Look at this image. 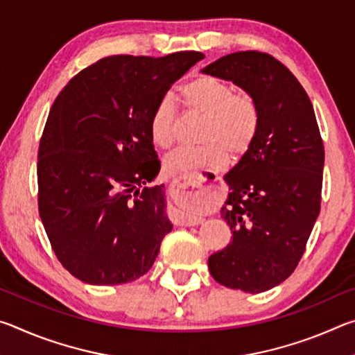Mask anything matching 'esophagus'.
I'll return each instance as SVG.
<instances>
[{
  "label": "esophagus",
  "instance_id": "34e87169",
  "mask_svg": "<svg viewBox=\"0 0 355 355\" xmlns=\"http://www.w3.org/2000/svg\"><path fill=\"white\" fill-rule=\"evenodd\" d=\"M171 189L175 196V199L189 202V200H200L208 196V188L205 186V180L202 175H183L171 183ZM202 222V218L192 214H182L178 218V224L182 225H197Z\"/></svg>",
  "mask_w": 355,
  "mask_h": 355
}]
</instances>
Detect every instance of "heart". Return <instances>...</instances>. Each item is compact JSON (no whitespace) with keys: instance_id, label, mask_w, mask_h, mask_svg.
Returning <instances> with one entry per match:
<instances>
[{"instance_id":"obj_1","label":"heart","mask_w":355,"mask_h":355,"mask_svg":"<svg viewBox=\"0 0 355 355\" xmlns=\"http://www.w3.org/2000/svg\"><path fill=\"white\" fill-rule=\"evenodd\" d=\"M182 100L189 112L203 116L199 147H183L164 159L167 175L192 171L219 169L228 152L243 156L249 152L260 128V110L254 97L235 92L227 81L211 75L192 78L182 89ZM178 112L173 100L156 103L148 120L150 139L159 148H169L177 137Z\"/></svg>"}]
</instances>
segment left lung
Here are the masks:
<instances>
[{"mask_svg":"<svg viewBox=\"0 0 355 355\" xmlns=\"http://www.w3.org/2000/svg\"><path fill=\"white\" fill-rule=\"evenodd\" d=\"M257 101L260 128L248 153L224 175L220 208L233 233L208 258L218 284L263 293L291 275L321 208L324 146L307 92L277 59L238 51L202 69Z\"/></svg>","mask_w":355,"mask_h":355,"instance_id":"left-lung-1","label":"left lung"}]
</instances>
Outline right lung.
<instances>
[{
  "mask_svg": "<svg viewBox=\"0 0 355 355\" xmlns=\"http://www.w3.org/2000/svg\"><path fill=\"white\" fill-rule=\"evenodd\" d=\"M199 51L110 56L62 89L39 146V214L58 260L89 285L139 279L172 230L148 133L156 103Z\"/></svg>",
  "mask_w": 355,
  "mask_h": 355,
  "instance_id": "obj_1",
  "label": "right lung"
}]
</instances>
